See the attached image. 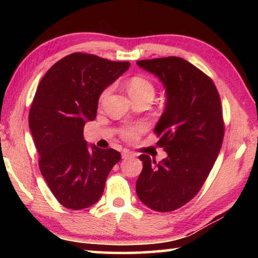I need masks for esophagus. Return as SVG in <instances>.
I'll use <instances>...</instances> for the list:
<instances>
[{"label":"esophagus","instance_id":"1","mask_svg":"<svg viewBox=\"0 0 258 258\" xmlns=\"http://www.w3.org/2000/svg\"><path fill=\"white\" fill-rule=\"evenodd\" d=\"M121 156H123V158H132V157L135 156V154H133V152H131L130 150L127 149H124L123 152H121Z\"/></svg>","mask_w":258,"mask_h":258}]
</instances>
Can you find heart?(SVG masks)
Here are the masks:
<instances>
[{
	"instance_id": "obj_1",
	"label": "heart",
	"mask_w": 258,
	"mask_h": 258,
	"mask_svg": "<svg viewBox=\"0 0 258 258\" xmlns=\"http://www.w3.org/2000/svg\"><path fill=\"white\" fill-rule=\"evenodd\" d=\"M127 89L132 98L139 97V95H142V94L154 95V91H155L152 83L148 80V78L143 76H133L131 78L127 83ZM109 91H110V89H106L101 94H100V101H102V100L107 97ZM145 131H146V125L143 123H139V124L125 126V127L121 128L120 134L121 137H123L125 140H127V141H134V140L138 139L139 135L145 132Z\"/></svg>"
}]
</instances>
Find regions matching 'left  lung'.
Segmentation results:
<instances>
[{
	"instance_id": "1",
	"label": "left lung",
	"mask_w": 258,
	"mask_h": 258,
	"mask_svg": "<svg viewBox=\"0 0 258 258\" xmlns=\"http://www.w3.org/2000/svg\"><path fill=\"white\" fill-rule=\"evenodd\" d=\"M166 89V107L155 127L167 152L159 163L148 155L137 181V195L156 212H172L198 194L211 173L224 138L220 94L200 69L178 56L138 61Z\"/></svg>"
}]
</instances>
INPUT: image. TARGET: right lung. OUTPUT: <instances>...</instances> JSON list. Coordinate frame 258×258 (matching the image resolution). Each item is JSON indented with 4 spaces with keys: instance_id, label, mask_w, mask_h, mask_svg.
<instances>
[{
    "instance_id": "1",
    "label": "right lung",
    "mask_w": 258,
    "mask_h": 258,
    "mask_svg": "<svg viewBox=\"0 0 258 258\" xmlns=\"http://www.w3.org/2000/svg\"><path fill=\"white\" fill-rule=\"evenodd\" d=\"M128 68V61L75 52L55 62L37 86L29 128L42 175L66 208L77 211L97 203L121 158L111 148H89L83 131L97 117L100 94Z\"/></svg>"
}]
</instances>
